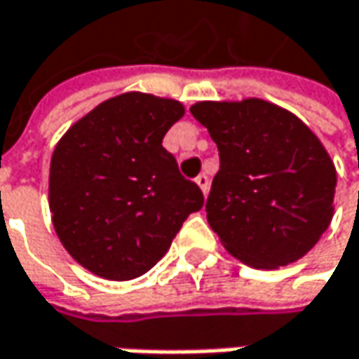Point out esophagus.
<instances>
[{"instance_id":"34e87169","label":"esophagus","mask_w":359,"mask_h":359,"mask_svg":"<svg viewBox=\"0 0 359 359\" xmlns=\"http://www.w3.org/2000/svg\"><path fill=\"white\" fill-rule=\"evenodd\" d=\"M195 182H197V187L203 191V195H208V191H210V177H208V175H199V177L195 179Z\"/></svg>"}]
</instances>
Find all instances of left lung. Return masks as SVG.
Segmentation results:
<instances>
[{
    "instance_id": "left-lung-1",
    "label": "left lung",
    "mask_w": 359,
    "mask_h": 359,
    "mask_svg": "<svg viewBox=\"0 0 359 359\" xmlns=\"http://www.w3.org/2000/svg\"><path fill=\"white\" fill-rule=\"evenodd\" d=\"M219 151L205 203L224 248L255 269L296 263L333 219L337 170L298 116L263 98L191 107Z\"/></svg>"
}]
</instances>
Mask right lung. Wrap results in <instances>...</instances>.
<instances>
[{"instance_id": "add662e5", "label": "right lung", "mask_w": 359, "mask_h": 359, "mask_svg": "<svg viewBox=\"0 0 359 359\" xmlns=\"http://www.w3.org/2000/svg\"><path fill=\"white\" fill-rule=\"evenodd\" d=\"M182 102L125 92L94 107L50 156L49 210L63 248L90 273L127 281L149 271L172 245L203 193L182 179L166 131Z\"/></svg>"}]
</instances>
